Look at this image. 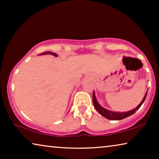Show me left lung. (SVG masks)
<instances>
[{"label":"left lung","instance_id":"1","mask_svg":"<svg viewBox=\"0 0 159 159\" xmlns=\"http://www.w3.org/2000/svg\"><path fill=\"white\" fill-rule=\"evenodd\" d=\"M147 95V92L146 93V94H145V96L144 97V98H143V99H142V101L141 102V103L139 104L135 109L131 110V111H129L127 112H123V113L113 112L111 111H109V110L105 109L104 108H103V107H102L98 104V101H97L95 95V92L93 93V104H94V107H95V108L102 116H103L104 117L108 118V119H109V120H118L123 119V118H127L128 116H131L132 114H134V113L136 112L137 110H138L139 108H140L142 104H143V102H144L145 99H146Z\"/></svg>","mask_w":159,"mask_h":159}]
</instances>
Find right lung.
I'll return each instance as SVG.
<instances>
[{
    "label": "right lung",
    "instance_id": "1",
    "mask_svg": "<svg viewBox=\"0 0 159 159\" xmlns=\"http://www.w3.org/2000/svg\"><path fill=\"white\" fill-rule=\"evenodd\" d=\"M46 54H50V55L55 56V57H57V54H55V53H54V52H49V51H48V52H43V53H41V55H46Z\"/></svg>",
    "mask_w": 159,
    "mask_h": 159
}]
</instances>
